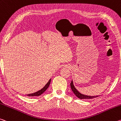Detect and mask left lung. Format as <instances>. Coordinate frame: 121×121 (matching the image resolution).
I'll return each mask as SVG.
<instances>
[{
    "mask_svg": "<svg viewBox=\"0 0 121 121\" xmlns=\"http://www.w3.org/2000/svg\"><path fill=\"white\" fill-rule=\"evenodd\" d=\"M70 88L71 89H72V91H73V92L74 93V94L78 98H79L80 99H91L95 98V97L99 96H88L82 94L80 93V92H78V90L76 89L75 87L73 81H72L70 83Z\"/></svg>",
    "mask_w": 121,
    "mask_h": 121,
    "instance_id": "1",
    "label": "left lung"
}]
</instances>
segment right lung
<instances>
[{
  "label": "right lung",
  "instance_id": "right-lung-1",
  "mask_svg": "<svg viewBox=\"0 0 121 121\" xmlns=\"http://www.w3.org/2000/svg\"><path fill=\"white\" fill-rule=\"evenodd\" d=\"M51 78L49 80V81L47 82L46 85L44 86V87L42 88L41 89H40V91L35 92V93L30 94H27V96H38L41 95L44 92L46 91L47 88H48V87L49 86V85H50V83H51Z\"/></svg>",
  "mask_w": 121,
  "mask_h": 121
}]
</instances>
